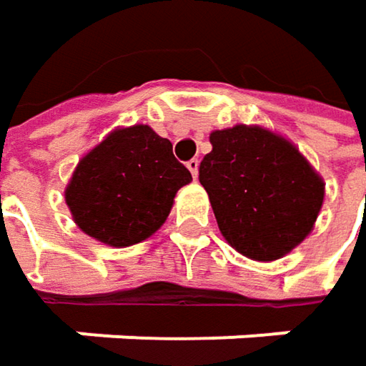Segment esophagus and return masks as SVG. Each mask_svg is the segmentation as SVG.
<instances>
[{
    "instance_id": "34e87169",
    "label": "esophagus",
    "mask_w": 366,
    "mask_h": 366,
    "mask_svg": "<svg viewBox=\"0 0 366 366\" xmlns=\"http://www.w3.org/2000/svg\"><path fill=\"white\" fill-rule=\"evenodd\" d=\"M187 169L192 171L193 179H195V177H197V171H199V160H197V158H192V160L187 162Z\"/></svg>"
}]
</instances>
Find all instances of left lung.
<instances>
[{
  "instance_id": "8db88e82",
  "label": "left lung",
  "mask_w": 366,
  "mask_h": 366,
  "mask_svg": "<svg viewBox=\"0 0 366 366\" xmlns=\"http://www.w3.org/2000/svg\"><path fill=\"white\" fill-rule=\"evenodd\" d=\"M199 164L222 237L255 262L290 253L313 230L325 183L295 144L259 125L210 134Z\"/></svg>"
}]
</instances>
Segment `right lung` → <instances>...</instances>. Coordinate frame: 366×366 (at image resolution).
<instances>
[{
	"label": "right lung",
	"mask_w": 366,
	"mask_h": 366,
	"mask_svg": "<svg viewBox=\"0 0 366 366\" xmlns=\"http://www.w3.org/2000/svg\"><path fill=\"white\" fill-rule=\"evenodd\" d=\"M189 181L167 137L148 125L119 127L78 162L65 204L88 237L129 247L164 224L174 195Z\"/></svg>",
	"instance_id": "obj_1"
}]
</instances>
